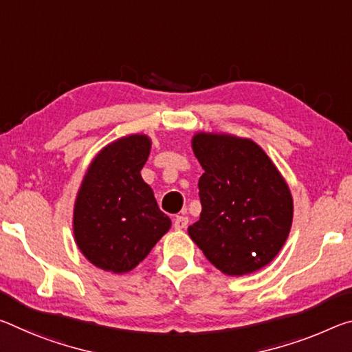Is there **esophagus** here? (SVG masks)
<instances>
[{
    "label": "esophagus",
    "instance_id": "esophagus-1",
    "mask_svg": "<svg viewBox=\"0 0 352 352\" xmlns=\"http://www.w3.org/2000/svg\"><path fill=\"white\" fill-rule=\"evenodd\" d=\"M188 216H177L174 219V227L177 230H183V228L188 227Z\"/></svg>",
    "mask_w": 352,
    "mask_h": 352
}]
</instances>
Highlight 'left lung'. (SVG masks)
<instances>
[{"label":"left lung","mask_w":352,"mask_h":352,"mask_svg":"<svg viewBox=\"0 0 352 352\" xmlns=\"http://www.w3.org/2000/svg\"><path fill=\"white\" fill-rule=\"evenodd\" d=\"M192 150L199 178L200 219L189 236L211 265L244 276L271 263L293 222L289 188L263 148L230 135L197 133Z\"/></svg>","instance_id":"left-lung-1"}]
</instances>
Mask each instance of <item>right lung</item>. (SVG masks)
<instances>
[{"label":"right lung","instance_id":"1","mask_svg":"<svg viewBox=\"0 0 352 352\" xmlns=\"http://www.w3.org/2000/svg\"><path fill=\"white\" fill-rule=\"evenodd\" d=\"M150 147L146 135L117 139L94 158L78 191L76 244L103 271H131L170 228V219L141 177Z\"/></svg>","mask_w":352,"mask_h":352}]
</instances>
